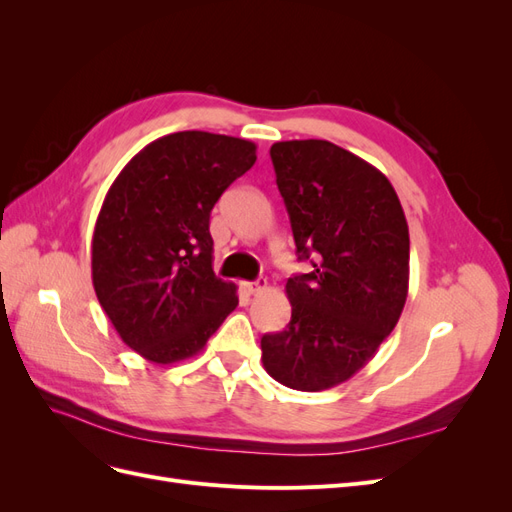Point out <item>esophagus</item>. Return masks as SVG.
<instances>
[{
    "mask_svg": "<svg viewBox=\"0 0 512 512\" xmlns=\"http://www.w3.org/2000/svg\"><path fill=\"white\" fill-rule=\"evenodd\" d=\"M267 286V282L265 280H256V282H241V288H243V292H247V294H256L258 290H262Z\"/></svg>",
    "mask_w": 512,
    "mask_h": 512,
    "instance_id": "obj_1",
    "label": "esophagus"
}]
</instances>
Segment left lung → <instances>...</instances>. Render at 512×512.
I'll use <instances>...</instances> for the list:
<instances>
[{
  "label": "left lung",
  "mask_w": 512,
  "mask_h": 512,
  "mask_svg": "<svg viewBox=\"0 0 512 512\" xmlns=\"http://www.w3.org/2000/svg\"><path fill=\"white\" fill-rule=\"evenodd\" d=\"M299 260L286 282L288 327L260 339L267 374L294 391L352 378L389 335L408 297L410 235L391 181L329 141L271 147Z\"/></svg>",
  "instance_id": "obj_1"
}]
</instances>
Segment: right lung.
<instances>
[{
    "mask_svg": "<svg viewBox=\"0 0 512 512\" xmlns=\"http://www.w3.org/2000/svg\"><path fill=\"white\" fill-rule=\"evenodd\" d=\"M256 162V145L200 130L149 143L108 190L91 241V280L115 331L151 363L198 354L237 307L213 273L211 209Z\"/></svg>",
    "mask_w": 512,
    "mask_h": 512,
    "instance_id": "obj_1",
    "label": "right lung"
}]
</instances>
